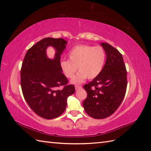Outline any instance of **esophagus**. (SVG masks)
<instances>
[{
  "instance_id": "1",
  "label": "esophagus",
  "mask_w": 151,
  "mask_h": 151,
  "mask_svg": "<svg viewBox=\"0 0 151 151\" xmlns=\"http://www.w3.org/2000/svg\"><path fill=\"white\" fill-rule=\"evenodd\" d=\"M82 88V86H75V89L76 90H78V89H80Z\"/></svg>"
}]
</instances>
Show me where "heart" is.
<instances>
[{
	"label": "heart",
	"instance_id": "1",
	"mask_svg": "<svg viewBox=\"0 0 151 151\" xmlns=\"http://www.w3.org/2000/svg\"><path fill=\"white\" fill-rule=\"evenodd\" d=\"M69 60H63L61 67L67 78H73L77 70V74L73 82L80 84L84 80L93 79L101 73L106 61V52L101 46L81 45L72 48L68 53Z\"/></svg>",
	"mask_w": 151,
	"mask_h": 151
}]
</instances>
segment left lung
Wrapping results in <instances>:
<instances>
[{
  "instance_id": "8db88e82",
  "label": "left lung",
  "mask_w": 151,
  "mask_h": 151,
  "mask_svg": "<svg viewBox=\"0 0 151 151\" xmlns=\"http://www.w3.org/2000/svg\"><path fill=\"white\" fill-rule=\"evenodd\" d=\"M106 61L101 73L84 86L87 97L83 106L89 116L101 119L110 116L119 106L127 87V72L122 54L106 43H102Z\"/></svg>"
}]
</instances>
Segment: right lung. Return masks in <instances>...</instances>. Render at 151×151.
Instances as JSON below:
<instances>
[{"mask_svg":"<svg viewBox=\"0 0 151 151\" xmlns=\"http://www.w3.org/2000/svg\"><path fill=\"white\" fill-rule=\"evenodd\" d=\"M67 41L62 38L46 37L27 52L21 69V86L25 101L40 117L52 119L62 115L67 106V99L75 91L69 84L60 65V56ZM52 46L55 58L48 59L45 50ZM61 86L62 89H58Z\"/></svg>","mask_w":151,"mask_h":151,"instance_id":"right-lung-1","label":"right lung"}]
</instances>
